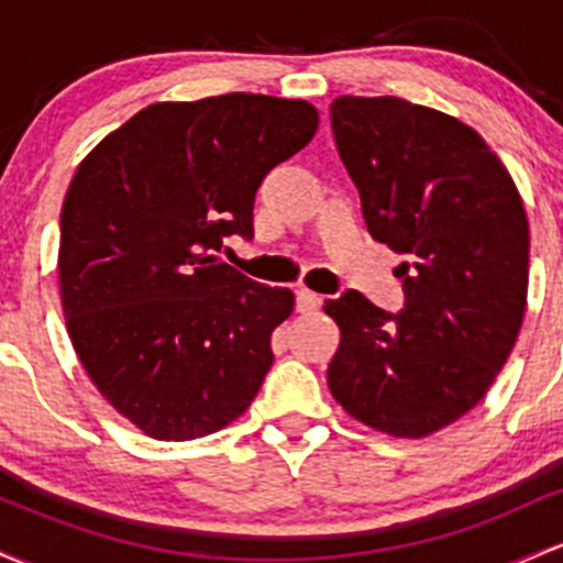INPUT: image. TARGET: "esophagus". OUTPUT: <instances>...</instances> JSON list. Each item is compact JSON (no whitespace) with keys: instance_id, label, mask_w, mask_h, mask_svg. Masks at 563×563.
<instances>
[{"instance_id":"obj_1","label":"esophagus","mask_w":563,"mask_h":563,"mask_svg":"<svg viewBox=\"0 0 563 563\" xmlns=\"http://www.w3.org/2000/svg\"><path fill=\"white\" fill-rule=\"evenodd\" d=\"M320 307H322V296L320 294H314V290H309V288L296 290V309H299V312H303V314L318 312Z\"/></svg>"}]
</instances>
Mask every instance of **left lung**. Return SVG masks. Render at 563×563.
<instances>
[{"instance_id": "left-lung-1", "label": "left lung", "mask_w": 563, "mask_h": 563, "mask_svg": "<svg viewBox=\"0 0 563 563\" xmlns=\"http://www.w3.org/2000/svg\"><path fill=\"white\" fill-rule=\"evenodd\" d=\"M339 156L367 230L405 262L397 314L344 290L325 301L341 344L335 402L391 437H429L479 405L527 307L529 222L500 158L474 129L399 97H339Z\"/></svg>"}]
</instances>
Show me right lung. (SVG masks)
I'll return each mask as SVG.
<instances>
[{
	"label": "right lung",
	"mask_w": 563,
	"mask_h": 563,
	"mask_svg": "<svg viewBox=\"0 0 563 563\" xmlns=\"http://www.w3.org/2000/svg\"><path fill=\"white\" fill-rule=\"evenodd\" d=\"M318 124L309 102L267 95L156 102L76 169L57 256L68 335L147 437L214 434L262 389L294 294L217 254L224 238H254L256 190Z\"/></svg>",
	"instance_id": "obj_1"
}]
</instances>
